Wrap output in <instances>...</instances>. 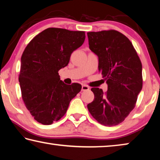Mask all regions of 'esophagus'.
<instances>
[{"label":"esophagus","mask_w":160,"mask_h":160,"mask_svg":"<svg viewBox=\"0 0 160 160\" xmlns=\"http://www.w3.org/2000/svg\"><path fill=\"white\" fill-rule=\"evenodd\" d=\"M89 87L85 85H83L82 86V91H86V90H89Z\"/></svg>","instance_id":"1"}]
</instances>
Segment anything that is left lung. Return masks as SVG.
I'll use <instances>...</instances> for the list:
<instances>
[{
	"label": "left lung",
	"instance_id": "obj_1",
	"mask_svg": "<svg viewBox=\"0 0 160 160\" xmlns=\"http://www.w3.org/2000/svg\"><path fill=\"white\" fill-rule=\"evenodd\" d=\"M89 48L98 56L99 71L108 90L93 88L91 115L106 126L118 125L134 109L142 88V63L131 41L116 30L88 32Z\"/></svg>",
	"mask_w": 160,
	"mask_h": 160
}]
</instances>
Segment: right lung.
<instances>
[{"instance_id": "add662e5", "label": "right lung", "mask_w": 160, "mask_h": 160, "mask_svg": "<svg viewBox=\"0 0 160 160\" xmlns=\"http://www.w3.org/2000/svg\"><path fill=\"white\" fill-rule=\"evenodd\" d=\"M85 39V32L48 28L26 47L19 82L27 109L39 123L50 125L61 119L81 90L80 84L69 85L61 80L58 70L68 66L71 53Z\"/></svg>"}]
</instances>
